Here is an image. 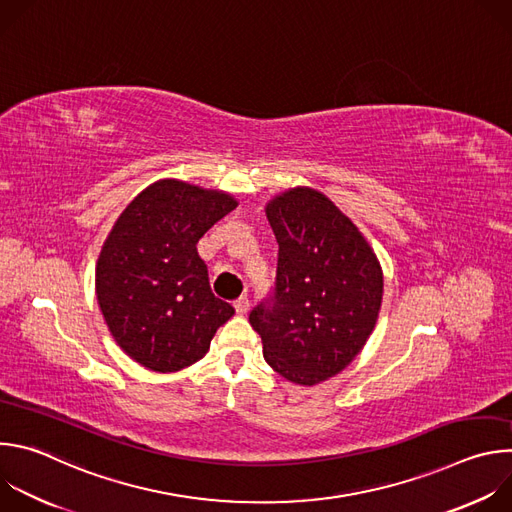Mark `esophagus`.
I'll use <instances>...</instances> for the list:
<instances>
[{
  "instance_id": "esophagus-1",
  "label": "esophagus",
  "mask_w": 512,
  "mask_h": 512,
  "mask_svg": "<svg viewBox=\"0 0 512 512\" xmlns=\"http://www.w3.org/2000/svg\"><path fill=\"white\" fill-rule=\"evenodd\" d=\"M235 312L239 314V316H245L247 312H249V306H251V302H249V298L247 296H241L239 300H235Z\"/></svg>"
}]
</instances>
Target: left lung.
I'll return each instance as SVG.
<instances>
[{
  "label": "left lung",
  "mask_w": 512,
  "mask_h": 512,
  "mask_svg": "<svg viewBox=\"0 0 512 512\" xmlns=\"http://www.w3.org/2000/svg\"><path fill=\"white\" fill-rule=\"evenodd\" d=\"M265 214L279 245L275 287L249 322L269 367L312 387L346 369L367 344L383 271L350 218L314 188L275 196Z\"/></svg>",
  "instance_id": "1"
}]
</instances>
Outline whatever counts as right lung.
<instances>
[{
  "label": "right lung",
  "mask_w": 512,
  "mask_h": 512,
  "mask_svg": "<svg viewBox=\"0 0 512 512\" xmlns=\"http://www.w3.org/2000/svg\"><path fill=\"white\" fill-rule=\"evenodd\" d=\"M237 200L158 180L121 212L97 261V302L117 344L141 367L174 373L200 360L233 314L208 285L196 243Z\"/></svg>",
  "instance_id": "add662e5"
}]
</instances>
